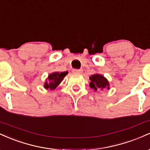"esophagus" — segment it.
I'll list each match as a JSON object with an SVG mask.
<instances>
[{
  "label": "esophagus",
  "instance_id": "34e87169",
  "mask_svg": "<svg viewBox=\"0 0 150 150\" xmlns=\"http://www.w3.org/2000/svg\"><path fill=\"white\" fill-rule=\"evenodd\" d=\"M82 71H83L82 69H73V72L75 73H82Z\"/></svg>",
  "mask_w": 150,
  "mask_h": 150
}]
</instances>
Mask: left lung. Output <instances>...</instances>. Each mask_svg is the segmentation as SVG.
<instances>
[{"label": "left lung", "instance_id": "obj_1", "mask_svg": "<svg viewBox=\"0 0 150 150\" xmlns=\"http://www.w3.org/2000/svg\"><path fill=\"white\" fill-rule=\"evenodd\" d=\"M91 82L89 83L91 88L94 89V90H97V88L103 89L105 87H107V89H109L108 87V82L107 80L102 75H99V74H95L92 75L89 77Z\"/></svg>", "mask_w": 150, "mask_h": 150}]
</instances>
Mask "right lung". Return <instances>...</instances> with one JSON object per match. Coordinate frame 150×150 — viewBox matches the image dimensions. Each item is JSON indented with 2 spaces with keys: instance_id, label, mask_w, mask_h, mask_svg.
Masks as SVG:
<instances>
[{
  "instance_id": "1",
  "label": "right lung",
  "mask_w": 150,
  "mask_h": 150,
  "mask_svg": "<svg viewBox=\"0 0 150 150\" xmlns=\"http://www.w3.org/2000/svg\"><path fill=\"white\" fill-rule=\"evenodd\" d=\"M68 74V72H63V73H58V72H56V73H51L49 75V81L45 82L44 85V87L46 89H54L57 86L61 83V82L63 80V77Z\"/></svg>"
}]
</instances>
